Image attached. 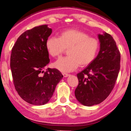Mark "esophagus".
Returning <instances> with one entry per match:
<instances>
[{
  "label": "esophagus",
  "instance_id": "1",
  "mask_svg": "<svg viewBox=\"0 0 131 131\" xmlns=\"http://www.w3.org/2000/svg\"><path fill=\"white\" fill-rule=\"evenodd\" d=\"M63 75L64 77H68V76H69V75L68 73H63Z\"/></svg>",
  "mask_w": 131,
  "mask_h": 131
}]
</instances>
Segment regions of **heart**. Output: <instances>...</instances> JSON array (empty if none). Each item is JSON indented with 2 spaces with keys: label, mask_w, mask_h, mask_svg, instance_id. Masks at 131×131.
<instances>
[{
  "label": "heart",
  "mask_w": 131,
  "mask_h": 131,
  "mask_svg": "<svg viewBox=\"0 0 131 131\" xmlns=\"http://www.w3.org/2000/svg\"><path fill=\"white\" fill-rule=\"evenodd\" d=\"M100 48L96 38L77 29H66L60 33L59 37L50 36L46 40V48L52 57H57L68 48L66 57L60 58L54 67L63 72L72 71L79 65L88 66L95 59Z\"/></svg>",
  "instance_id": "b5f03b06"
}]
</instances>
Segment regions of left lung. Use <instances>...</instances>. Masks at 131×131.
Returning <instances> with one entry per match:
<instances>
[{"label": "left lung", "mask_w": 131, "mask_h": 131, "mask_svg": "<svg viewBox=\"0 0 131 131\" xmlns=\"http://www.w3.org/2000/svg\"><path fill=\"white\" fill-rule=\"evenodd\" d=\"M100 50L93 62L77 73L79 84L75 91L77 101L85 106L102 102L110 95L120 69V52L112 36L98 34Z\"/></svg>", "instance_id": "obj_1"}]
</instances>
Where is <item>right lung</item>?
I'll use <instances>...</instances> for the list:
<instances>
[{"label":"right lung","instance_id":"1","mask_svg":"<svg viewBox=\"0 0 131 131\" xmlns=\"http://www.w3.org/2000/svg\"><path fill=\"white\" fill-rule=\"evenodd\" d=\"M52 32L48 25L35 27L21 35L12 50L10 68L15 89L31 104L48 103L63 78L56 69L48 68L43 75L40 74L50 62L46 40Z\"/></svg>","mask_w":131,"mask_h":131}]
</instances>
